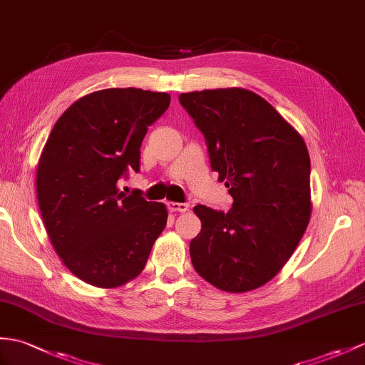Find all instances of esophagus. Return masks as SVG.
I'll return each instance as SVG.
<instances>
[{
  "label": "esophagus",
  "mask_w": 365,
  "mask_h": 365,
  "mask_svg": "<svg viewBox=\"0 0 365 365\" xmlns=\"http://www.w3.org/2000/svg\"><path fill=\"white\" fill-rule=\"evenodd\" d=\"M168 208L171 211H180V213H185V211H188L190 205L188 203H180V202H168Z\"/></svg>",
  "instance_id": "1"
}]
</instances>
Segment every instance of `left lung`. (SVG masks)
Returning a JSON list of instances; mask_svg holds the SVG:
<instances>
[{"instance_id":"left-lung-1","label":"left lung","mask_w":365,"mask_h":365,"mask_svg":"<svg viewBox=\"0 0 365 365\" xmlns=\"http://www.w3.org/2000/svg\"><path fill=\"white\" fill-rule=\"evenodd\" d=\"M207 140L211 169L233 197L224 211L194 207L202 222L190 244L196 272L227 292L270 282L291 258L311 217V162L302 135L257 93H182Z\"/></svg>"}]
</instances>
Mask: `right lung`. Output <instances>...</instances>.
I'll use <instances>...</instances> for the list:
<instances>
[{
	"mask_svg": "<svg viewBox=\"0 0 365 365\" xmlns=\"http://www.w3.org/2000/svg\"><path fill=\"white\" fill-rule=\"evenodd\" d=\"M171 103L168 93L99 90L58 118L37 165V199L56 253L82 282L118 287L141 274L168 210L141 191L118 190L127 169L140 171L148 127Z\"/></svg>",
	"mask_w": 365,
	"mask_h": 365,
	"instance_id": "obj_1",
	"label": "right lung"
}]
</instances>
